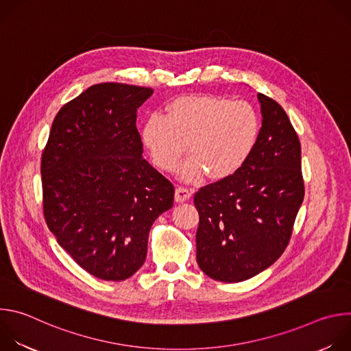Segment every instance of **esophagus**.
<instances>
[{"mask_svg": "<svg viewBox=\"0 0 351 351\" xmlns=\"http://www.w3.org/2000/svg\"><path fill=\"white\" fill-rule=\"evenodd\" d=\"M190 197H191V190H189L187 187H183V186L176 187V190H175V199H176L178 203L187 202Z\"/></svg>", "mask_w": 351, "mask_h": 351, "instance_id": "1", "label": "esophagus"}]
</instances>
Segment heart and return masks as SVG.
I'll return each mask as SVG.
<instances>
[{"label": "heart", "instance_id": "heart-1", "mask_svg": "<svg viewBox=\"0 0 351 351\" xmlns=\"http://www.w3.org/2000/svg\"><path fill=\"white\" fill-rule=\"evenodd\" d=\"M260 117L245 101L219 95H186L172 101L164 115L154 114L144 123L141 138L153 162L183 180L195 182L206 173L215 180L237 172L253 154L260 137Z\"/></svg>", "mask_w": 351, "mask_h": 351}]
</instances>
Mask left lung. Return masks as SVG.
<instances>
[{
  "mask_svg": "<svg viewBox=\"0 0 351 351\" xmlns=\"http://www.w3.org/2000/svg\"><path fill=\"white\" fill-rule=\"evenodd\" d=\"M257 98L263 123L253 154L194 195L197 264L226 283L256 276L283 254L304 198L297 133L275 99L261 93Z\"/></svg>",
  "mask_w": 351,
  "mask_h": 351,
  "instance_id": "8db88e82",
  "label": "left lung"
}]
</instances>
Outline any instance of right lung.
Returning a JSON list of instances; mask_svg holds the SVG:
<instances>
[{"label": "right lung", "mask_w": 351, "mask_h": 351, "mask_svg": "<svg viewBox=\"0 0 351 351\" xmlns=\"http://www.w3.org/2000/svg\"><path fill=\"white\" fill-rule=\"evenodd\" d=\"M149 87L99 83L57 114L41 157L43 208L58 244L93 276L141 268L149 229L175 189L143 158L137 108Z\"/></svg>", "instance_id": "1"}]
</instances>
